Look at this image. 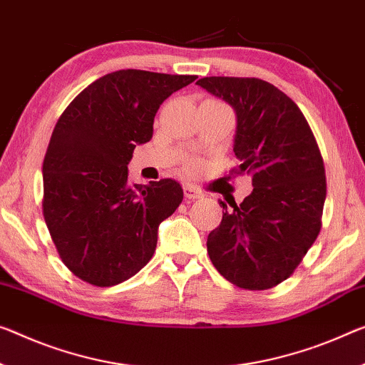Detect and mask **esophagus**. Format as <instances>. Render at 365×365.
Returning a JSON list of instances; mask_svg holds the SVG:
<instances>
[{"label":"esophagus","mask_w":365,"mask_h":365,"mask_svg":"<svg viewBox=\"0 0 365 365\" xmlns=\"http://www.w3.org/2000/svg\"><path fill=\"white\" fill-rule=\"evenodd\" d=\"M184 197L186 199H200L202 197V192L200 190L197 189V187H194V186H190V184H184Z\"/></svg>","instance_id":"obj_1"}]
</instances>
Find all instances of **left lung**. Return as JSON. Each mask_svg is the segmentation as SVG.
Returning a JSON list of instances; mask_svg holds the SVG:
<instances>
[{"mask_svg": "<svg viewBox=\"0 0 365 365\" xmlns=\"http://www.w3.org/2000/svg\"><path fill=\"white\" fill-rule=\"evenodd\" d=\"M197 85L233 108V173L251 175L255 187L232 209L220 200L225 214L207 238L210 261L241 289H271L295 271L322 228V153L299 106L271 83L207 76Z\"/></svg>", "mask_w": 365, "mask_h": 365, "instance_id": "left-lung-1", "label": "left lung"}]
</instances>
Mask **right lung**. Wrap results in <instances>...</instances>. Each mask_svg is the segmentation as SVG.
<instances>
[{"mask_svg": "<svg viewBox=\"0 0 365 365\" xmlns=\"http://www.w3.org/2000/svg\"><path fill=\"white\" fill-rule=\"evenodd\" d=\"M194 75L119 70L78 94L60 115L43 160V218L63 264L98 287L151 259L158 227L182 202L175 179L127 181L133 148L153 137L156 110Z\"/></svg>", "mask_w": 365, "mask_h": 365, "instance_id": "1", "label": "right lung"}]
</instances>
